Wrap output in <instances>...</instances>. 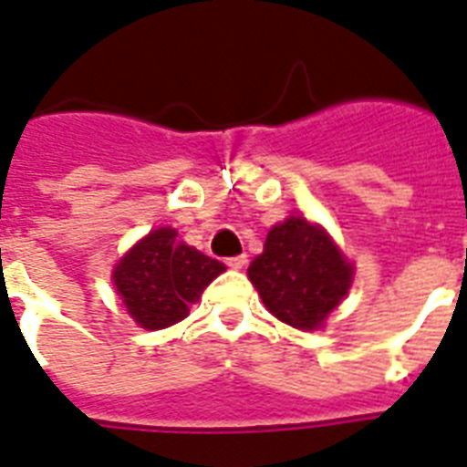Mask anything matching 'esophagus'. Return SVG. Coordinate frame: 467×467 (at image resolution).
<instances>
[{
  "label": "esophagus",
  "instance_id": "esophagus-1",
  "mask_svg": "<svg viewBox=\"0 0 467 467\" xmlns=\"http://www.w3.org/2000/svg\"><path fill=\"white\" fill-rule=\"evenodd\" d=\"M225 264L230 268H234V271H240V268L246 266V256H244V254H240V256H230V259H227Z\"/></svg>",
  "mask_w": 467,
  "mask_h": 467
}]
</instances>
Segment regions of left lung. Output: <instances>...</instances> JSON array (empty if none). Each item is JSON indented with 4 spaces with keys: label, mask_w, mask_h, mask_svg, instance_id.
I'll use <instances>...</instances> for the list:
<instances>
[{
    "label": "left lung",
    "mask_w": 467,
    "mask_h": 467,
    "mask_svg": "<svg viewBox=\"0 0 467 467\" xmlns=\"http://www.w3.org/2000/svg\"><path fill=\"white\" fill-rule=\"evenodd\" d=\"M249 280L275 319L314 331L348 293L352 266L319 225L293 215L271 227Z\"/></svg>",
    "instance_id": "left-lung-1"
}]
</instances>
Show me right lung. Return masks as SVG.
<instances>
[{
  "label": "right lung",
  "mask_w": 467,
  "mask_h": 467,
  "mask_svg": "<svg viewBox=\"0 0 467 467\" xmlns=\"http://www.w3.org/2000/svg\"><path fill=\"white\" fill-rule=\"evenodd\" d=\"M223 271L225 264L177 240L172 227H161L117 264L112 278L136 324L158 331L184 319L189 305Z\"/></svg>",
  "instance_id": "right-lung-1"
}]
</instances>
